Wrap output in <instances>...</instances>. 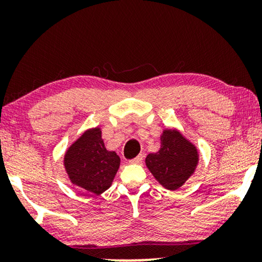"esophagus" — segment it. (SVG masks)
Returning a JSON list of instances; mask_svg holds the SVG:
<instances>
[{
	"instance_id": "1",
	"label": "esophagus",
	"mask_w": 262,
	"mask_h": 262,
	"mask_svg": "<svg viewBox=\"0 0 262 262\" xmlns=\"http://www.w3.org/2000/svg\"><path fill=\"white\" fill-rule=\"evenodd\" d=\"M143 157H144V155H143V154H139L137 157H135V159L130 160V161H128V162H130L131 164H138V163H141L142 161H143Z\"/></svg>"
}]
</instances>
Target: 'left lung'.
I'll use <instances>...</instances> for the list:
<instances>
[{
	"mask_svg": "<svg viewBox=\"0 0 262 262\" xmlns=\"http://www.w3.org/2000/svg\"><path fill=\"white\" fill-rule=\"evenodd\" d=\"M196 148L177 130H164L161 148L149 154L145 164L157 181L167 189H178L194 173L198 164Z\"/></svg>",
	"mask_w": 262,
	"mask_h": 262,
	"instance_id": "8db88e82",
	"label": "left lung"
}]
</instances>
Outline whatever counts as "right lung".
Masks as SVG:
<instances>
[{
	"mask_svg": "<svg viewBox=\"0 0 262 262\" xmlns=\"http://www.w3.org/2000/svg\"><path fill=\"white\" fill-rule=\"evenodd\" d=\"M119 166V156L105 148L99 127L85 131L64 156L70 181L95 194L110 188Z\"/></svg>",
	"mask_w": 262,
	"mask_h": 262,
	"instance_id": "obj_1",
	"label": "right lung"
}]
</instances>
